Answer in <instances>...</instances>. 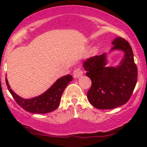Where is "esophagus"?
Listing matches in <instances>:
<instances>
[{
	"mask_svg": "<svg viewBox=\"0 0 147 147\" xmlns=\"http://www.w3.org/2000/svg\"><path fill=\"white\" fill-rule=\"evenodd\" d=\"M82 75H83V70L80 68H76L73 71L74 78H79V77H82Z\"/></svg>",
	"mask_w": 147,
	"mask_h": 147,
	"instance_id": "1",
	"label": "esophagus"
}]
</instances>
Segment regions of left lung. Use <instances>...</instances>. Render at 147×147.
<instances>
[{
	"label": "left lung",
	"mask_w": 147,
	"mask_h": 147,
	"mask_svg": "<svg viewBox=\"0 0 147 147\" xmlns=\"http://www.w3.org/2000/svg\"><path fill=\"white\" fill-rule=\"evenodd\" d=\"M111 50H120L124 57L117 67H106V53L87 59L84 68L92 81L87 97L94 107L112 109L126 104L132 95L138 79V68L132 48L127 41L117 37Z\"/></svg>",
	"instance_id": "8db88e82"
}]
</instances>
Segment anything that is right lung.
<instances>
[{
    "instance_id": "add662e5",
    "label": "right lung",
    "mask_w": 147,
    "mask_h": 147,
    "mask_svg": "<svg viewBox=\"0 0 147 147\" xmlns=\"http://www.w3.org/2000/svg\"><path fill=\"white\" fill-rule=\"evenodd\" d=\"M72 79L73 78L70 75L63 76L57 79V82L44 93L32 99H23L19 97L10 88L7 78L5 82L13 98L21 108L32 113L44 114L52 112L58 108L64 89Z\"/></svg>"
}]
</instances>
